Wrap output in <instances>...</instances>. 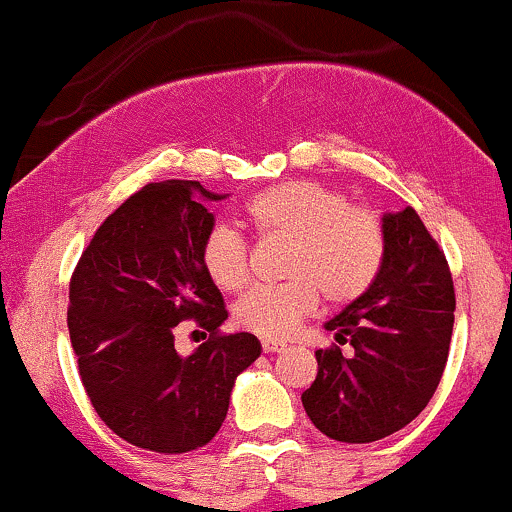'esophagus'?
<instances>
[{
  "label": "esophagus",
  "mask_w": 512,
  "mask_h": 512,
  "mask_svg": "<svg viewBox=\"0 0 512 512\" xmlns=\"http://www.w3.org/2000/svg\"><path fill=\"white\" fill-rule=\"evenodd\" d=\"M281 349H284V342H276V339L262 337V351H264V354H274V351H281Z\"/></svg>",
  "instance_id": "34e87169"
}]
</instances>
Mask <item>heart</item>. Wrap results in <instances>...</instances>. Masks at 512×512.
<instances>
[{
  "label": "heart",
  "mask_w": 512,
  "mask_h": 512,
  "mask_svg": "<svg viewBox=\"0 0 512 512\" xmlns=\"http://www.w3.org/2000/svg\"><path fill=\"white\" fill-rule=\"evenodd\" d=\"M245 219L260 240L289 243L281 262V274L289 279L255 286L233 308L238 325L262 337H289L313 313L320 293L334 308L358 301L383 272V221L373 211L354 207L344 192L330 185L276 182L248 199ZM199 257L216 289L236 293L248 284V245L233 228H211Z\"/></svg>",
  "instance_id": "1"
}]
</instances>
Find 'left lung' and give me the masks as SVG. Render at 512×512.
<instances>
[{"instance_id":"1","label":"left lung","mask_w":512,"mask_h":512,"mask_svg":"<svg viewBox=\"0 0 512 512\" xmlns=\"http://www.w3.org/2000/svg\"><path fill=\"white\" fill-rule=\"evenodd\" d=\"M387 255L366 296L327 322L317 375L303 392L317 431L339 443H373L404 428L431 402L448 363L455 286L436 238L407 207L383 219Z\"/></svg>"}]
</instances>
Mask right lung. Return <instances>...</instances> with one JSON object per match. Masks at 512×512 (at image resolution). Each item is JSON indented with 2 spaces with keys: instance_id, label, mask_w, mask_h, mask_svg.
Segmentation results:
<instances>
[{
  "instance_id": "add662e5",
  "label": "right lung",
  "mask_w": 512,
  "mask_h": 512,
  "mask_svg": "<svg viewBox=\"0 0 512 512\" xmlns=\"http://www.w3.org/2000/svg\"><path fill=\"white\" fill-rule=\"evenodd\" d=\"M221 195L197 180L151 182L93 233L69 281L67 325L81 383L103 424L161 455L207 445L233 383L260 356L255 334L221 332V291L202 267ZM209 333L195 355L174 351L180 321Z\"/></svg>"
}]
</instances>
